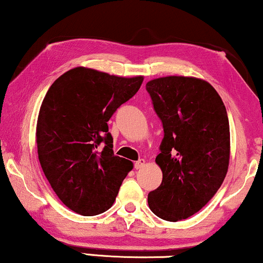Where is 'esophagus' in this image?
I'll return each instance as SVG.
<instances>
[{
    "instance_id": "34e87169",
    "label": "esophagus",
    "mask_w": 263,
    "mask_h": 263,
    "mask_svg": "<svg viewBox=\"0 0 263 263\" xmlns=\"http://www.w3.org/2000/svg\"><path fill=\"white\" fill-rule=\"evenodd\" d=\"M145 164H146L145 159H140V160H138V161H136V163L134 164V167L136 168V170H140V168H142L143 166H145Z\"/></svg>"
}]
</instances>
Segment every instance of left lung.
Segmentation results:
<instances>
[{
  "instance_id": "8db88e82",
  "label": "left lung",
  "mask_w": 263,
  "mask_h": 263,
  "mask_svg": "<svg viewBox=\"0 0 263 263\" xmlns=\"http://www.w3.org/2000/svg\"><path fill=\"white\" fill-rule=\"evenodd\" d=\"M163 122L156 163L163 181L148 194L157 217L178 221L199 212L220 188L230 161L226 107L210 82L171 75L146 84Z\"/></svg>"
}]
</instances>
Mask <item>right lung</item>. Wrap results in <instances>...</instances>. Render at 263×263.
Listing matches in <instances>:
<instances>
[{
  "label": "right lung",
  "mask_w": 263,
  "mask_h": 263,
  "mask_svg": "<svg viewBox=\"0 0 263 263\" xmlns=\"http://www.w3.org/2000/svg\"><path fill=\"white\" fill-rule=\"evenodd\" d=\"M142 81L141 75L77 67L46 92L35 129L39 163L56 195L75 213L92 217L109 210L133 170L132 161L114 154L107 121Z\"/></svg>",
  "instance_id": "1"
}]
</instances>
